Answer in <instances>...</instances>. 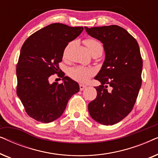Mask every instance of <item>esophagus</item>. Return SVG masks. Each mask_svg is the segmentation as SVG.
<instances>
[{
  "label": "esophagus",
  "instance_id": "34e87169",
  "mask_svg": "<svg viewBox=\"0 0 158 158\" xmlns=\"http://www.w3.org/2000/svg\"><path fill=\"white\" fill-rule=\"evenodd\" d=\"M79 87H80V90H83L86 88V85H83V84H80Z\"/></svg>",
  "mask_w": 158,
  "mask_h": 158
}]
</instances>
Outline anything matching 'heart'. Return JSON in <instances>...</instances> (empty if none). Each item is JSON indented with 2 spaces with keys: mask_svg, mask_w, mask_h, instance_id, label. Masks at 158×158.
<instances>
[{
  "mask_svg": "<svg viewBox=\"0 0 158 158\" xmlns=\"http://www.w3.org/2000/svg\"><path fill=\"white\" fill-rule=\"evenodd\" d=\"M85 44L89 49L92 55L95 53H100L101 55L103 52L102 44L98 40L95 39H87L85 40ZM71 45V43L68 44L63 51V57H66L68 52ZM95 74V70L93 68H86V67H75L69 70V75L73 80L80 83H85Z\"/></svg>",
  "mask_w": 158,
  "mask_h": 158,
  "instance_id": "heart-1",
  "label": "heart"
}]
</instances>
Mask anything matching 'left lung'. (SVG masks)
Masks as SVG:
<instances>
[{
	"label": "left lung",
	"instance_id": "left-lung-1",
	"mask_svg": "<svg viewBox=\"0 0 158 158\" xmlns=\"http://www.w3.org/2000/svg\"><path fill=\"white\" fill-rule=\"evenodd\" d=\"M85 29L103 43L106 54L102 68L95 77L101 85L95 87L97 96L88 103V111L100 124L113 125L130 113L141 88L142 59L139 44L117 25ZM108 85L111 91L107 89Z\"/></svg>",
	"mask_w": 158,
	"mask_h": 158
}]
</instances>
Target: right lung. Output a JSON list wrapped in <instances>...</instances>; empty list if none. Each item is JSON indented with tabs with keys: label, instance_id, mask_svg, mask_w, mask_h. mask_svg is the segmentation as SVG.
<instances>
[{
	"label": "right lung",
	"instance_id": "right-lung-1",
	"mask_svg": "<svg viewBox=\"0 0 158 158\" xmlns=\"http://www.w3.org/2000/svg\"><path fill=\"white\" fill-rule=\"evenodd\" d=\"M83 27L52 23L27 39L16 65V94L27 114L37 122L49 123L62 115L79 85L59 68L68 43L83 31ZM57 74L62 84L49 83L48 77Z\"/></svg>",
	"mask_w": 158,
	"mask_h": 158
}]
</instances>
